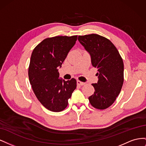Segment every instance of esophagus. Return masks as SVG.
I'll return each instance as SVG.
<instances>
[{"label": "esophagus", "instance_id": "1", "mask_svg": "<svg viewBox=\"0 0 146 146\" xmlns=\"http://www.w3.org/2000/svg\"><path fill=\"white\" fill-rule=\"evenodd\" d=\"M77 85H81V86L85 85V83H83V82H81V81H80V80H77Z\"/></svg>", "mask_w": 146, "mask_h": 146}]
</instances>
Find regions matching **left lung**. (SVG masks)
Returning a JSON list of instances; mask_svg holds the SVG:
<instances>
[{"label": "left lung", "instance_id": "obj_1", "mask_svg": "<svg viewBox=\"0 0 146 146\" xmlns=\"http://www.w3.org/2000/svg\"><path fill=\"white\" fill-rule=\"evenodd\" d=\"M78 39L90 53L92 65L98 71V82L92 84L95 91L88 99L95 108H107L116 100L123 85L122 57L113 44L99 35H80Z\"/></svg>", "mask_w": 146, "mask_h": 146}]
</instances>
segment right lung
<instances>
[{
	"label": "right lung",
	"mask_w": 146,
	"mask_h": 146,
	"mask_svg": "<svg viewBox=\"0 0 146 146\" xmlns=\"http://www.w3.org/2000/svg\"><path fill=\"white\" fill-rule=\"evenodd\" d=\"M77 35L57 36L44 39L35 47L29 67V77L38 100L54 112L64 110L77 87L75 78H59L58 68L74 46Z\"/></svg>",
	"instance_id": "add662e5"
}]
</instances>
